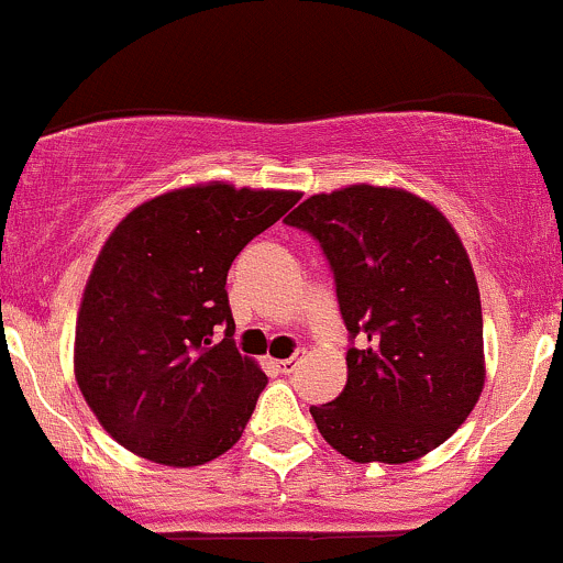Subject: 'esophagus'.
<instances>
[{
	"label": "esophagus",
	"instance_id": "1",
	"mask_svg": "<svg viewBox=\"0 0 563 563\" xmlns=\"http://www.w3.org/2000/svg\"><path fill=\"white\" fill-rule=\"evenodd\" d=\"M302 362H305V351H297V354H294L291 360L275 362V367H277V371H280V373H286V376H288V373H294V371H297V367L302 365Z\"/></svg>",
	"mask_w": 563,
	"mask_h": 563
}]
</instances>
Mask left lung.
<instances>
[{
	"mask_svg": "<svg viewBox=\"0 0 563 563\" xmlns=\"http://www.w3.org/2000/svg\"><path fill=\"white\" fill-rule=\"evenodd\" d=\"M313 234L351 340L349 382L313 406L318 433L354 463H411L444 444L485 387L482 302L450 220L400 187L318 192L286 218Z\"/></svg>",
	"mask_w": 563,
	"mask_h": 563,
	"instance_id": "left-lung-1",
	"label": "left lung"
}]
</instances>
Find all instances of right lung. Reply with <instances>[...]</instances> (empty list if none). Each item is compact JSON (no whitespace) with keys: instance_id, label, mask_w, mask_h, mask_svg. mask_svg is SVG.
I'll return each instance as SVG.
<instances>
[{"instance_id":"add662e5","label":"right lung","mask_w":563,"mask_h":563,"mask_svg":"<svg viewBox=\"0 0 563 563\" xmlns=\"http://www.w3.org/2000/svg\"><path fill=\"white\" fill-rule=\"evenodd\" d=\"M299 196L207 181L150 198L111 231L84 288L73 367L124 450L192 468L240 441L266 376L231 340L225 277Z\"/></svg>"}]
</instances>
